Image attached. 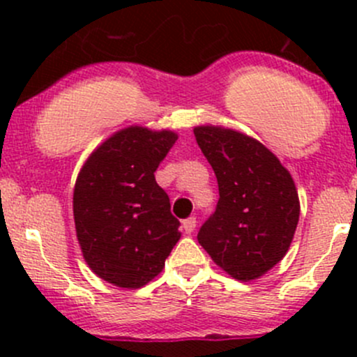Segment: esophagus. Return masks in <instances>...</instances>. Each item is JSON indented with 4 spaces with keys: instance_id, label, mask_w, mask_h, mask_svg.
<instances>
[{
    "instance_id": "1",
    "label": "esophagus",
    "mask_w": 357,
    "mask_h": 357,
    "mask_svg": "<svg viewBox=\"0 0 357 357\" xmlns=\"http://www.w3.org/2000/svg\"><path fill=\"white\" fill-rule=\"evenodd\" d=\"M197 228V218H188L183 221V229H185L186 235H190V233H193V229Z\"/></svg>"
}]
</instances>
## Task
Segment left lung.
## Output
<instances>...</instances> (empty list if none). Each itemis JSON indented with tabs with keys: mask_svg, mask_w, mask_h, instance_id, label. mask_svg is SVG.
I'll use <instances>...</instances> for the list:
<instances>
[{
	"mask_svg": "<svg viewBox=\"0 0 357 357\" xmlns=\"http://www.w3.org/2000/svg\"><path fill=\"white\" fill-rule=\"evenodd\" d=\"M193 132L219 186L199 243L231 278H261L294 240L301 214L294 179L271 150L243 132L221 126H197Z\"/></svg>",
	"mask_w": 357,
	"mask_h": 357,
	"instance_id": "left-lung-1",
	"label": "left lung"
}]
</instances>
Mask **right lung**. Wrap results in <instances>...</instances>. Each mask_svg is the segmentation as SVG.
I'll return each mask as SVG.
<instances>
[{
  "instance_id": "obj_1",
  "label": "right lung",
  "mask_w": 357,
  "mask_h": 357,
  "mask_svg": "<svg viewBox=\"0 0 357 357\" xmlns=\"http://www.w3.org/2000/svg\"><path fill=\"white\" fill-rule=\"evenodd\" d=\"M176 139L167 129L129 126L96 146L79 172L72 200L79 245L112 285L135 290L152 282L181 238L153 174Z\"/></svg>"
}]
</instances>
